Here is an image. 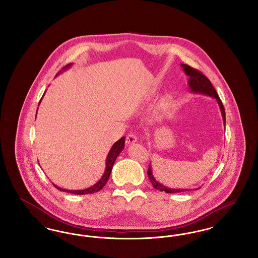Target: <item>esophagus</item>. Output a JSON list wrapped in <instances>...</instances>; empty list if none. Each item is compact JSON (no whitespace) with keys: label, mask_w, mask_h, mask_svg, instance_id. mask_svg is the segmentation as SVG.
<instances>
[{"label":"esophagus","mask_w":258,"mask_h":258,"mask_svg":"<svg viewBox=\"0 0 258 258\" xmlns=\"http://www.w3.org/2000/svg\"><path fill=\"white\" fill-rule=\"evenodd\" d=\"M135 142H137V137L135 135L131 134V135H127L126 138H125V143L127 145L130 144H135Z\"/></svg>","instance_id":"esophagus-1"}]
</instances>
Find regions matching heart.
Wrapping results in <instances>:
<instances>
[{
  "label": "heart",
  "instance_id": "1",
  "mask_svg": "<svg viewBox=\"0 0 258 258\" xmlns=\"http://www.w3.org/2000/svg\"><path fill=\"white\" fill-rule=\"evenodd\" d=\"M169 101H170V98H165V100L163 101V103H164V105H166V104H168L169 103Z\"/></svg>",
  "mask_w": 258,
  "mask_h": 258
}]
</instances>
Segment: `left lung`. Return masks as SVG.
<instances>
[{
  "mask_svg": "<svg viewBox=\"0 0 258 258\" xmlns=\"http://www.w3.org/2000/svg\"><path fill=\"white\" fill-rule=\"evenodd\" d=\"M181 67L184 72V74L188 76V80H187V86L188 90L190 93L192 94H198V95H203V96H207L211 98H215L220 106L221 109V116H222V120H223V124L225 126V111L223 104L221 102V99L218 96L217 91L215 90V88L212 85V83L210 82L208 78L203 74H201L200 72H198L197 70L190 68L187 64L181 63ZM225 128V127H224ZM148 176L149 179L151 181V183L153 184V186L160 190V191H165L167 194H176V192H184V191H188V190H192V189H198L200 187L197 188H175V187H170V186H166L164 184H161L160 182H158L155 178V176L153 175L152 171V165L150 163L149 165V169H148Z\"/></svg>",
  "mask_w": 258,
  "mask_h": 258,
  "instance_id": "8db88e82",
  "label": "left lung"
}]
</instances>
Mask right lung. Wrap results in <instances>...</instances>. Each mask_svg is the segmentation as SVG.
Returning <instances> with one entry per match:
<instances>
[{
	"instance_id": "1",
	"label": "right lung",
	"mask_w": 258,
	"mask_h": 258,
	"mask_svg": "<svg viewBox=\"0 0 258 258\" xmlns=\"http://www.w3.org/2000/svg\"><path fill=\"white\" fill-rule=\"evenodd\" d=\"M72 66H73V62L67 64L66 67L62 68V71L64 72V71L69 70ZM62 71H60V72L57 74V75L61 74ZM44 94H45V92H44ZM44 94H43V96H44ZM43 96H42V98H43ZM42 98H41V99H42ZM41 99H40L39 102H38V106H39V104H40ZM124 140H125L124 137H122L121 139H119L117 142H115V143L112 145L110 151H109V153H108V155H107V157H106V160H105V170H104V173H103V175L101 176V178L98 180V182H97L96 184H93L92 186H89V187L84 188V189H74V190H73V189L61 188L60 186H58L57 184H53L55 185L56 188L60 189L61 191H66V192H70V194H74V195H79V196L98 192V191H99V190L105 185V184L107 183V181H108V179H109V176H110L111 171H112V167H113V165H114V162H115L116 159L118 158V156L121 154V152L123 151V147H124Z\"/></svg>"
}]
</instances>
